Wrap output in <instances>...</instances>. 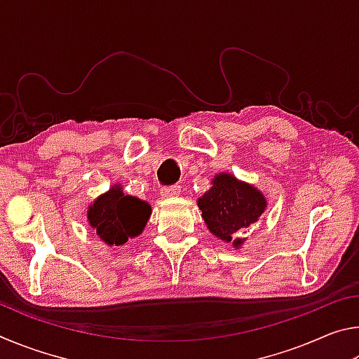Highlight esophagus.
<instances>
[{
  "label": "esophagus",
  "mask_w": 359,
  "mask_h": 359,
  "mask_svg": "<svg viewBox=\"0 0 359 359\" xmlns=\"http://www.w3.org/2000/svg\"><path fill=\"white\" fill-rule=\"evenodd\" d=\"M180 194V187L179 185H172V187H165L161 188V198H175Z\"/></svg>",
  "instance_id": "obj_1"
}]
</instances>
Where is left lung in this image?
Returning <instances> with one entry per match:
<instances>
[{
	"label": "left lung",
	"instance_id": "1",
	"mask_svg": "<svg viewBox=\"0 0 359 359\" xmlns=\"http://www.w3.org/2000/svg\"><path fill=\"white\" fill-rule=\"evenodd\" d=\"M210 184L209 190L198 198L203 220L215 238L241 248L247 242V229L267 209L264 194L255 185L236 179L231 172L214 175Z\"/></svg>",
	"mask_w": 359,
	"mask_h": 359
}]
</instances>
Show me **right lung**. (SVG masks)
Instances as JSON below:
<instances>
[{
    "instance_id": "add662e5",
    "label": "right lung",
    "mask_w": 359,
    "mask_h": 359,
    "mask_svg": "<svg viewBox=\"0 0 359 359\" xmlns=\"http://www.w3.org/2000/svg\"><path fill=\"white\" fill-rule=\"evenodd\" d=\"M150 215L147 201L125 194L123 187L114 184L88 205L87 222L106 245L123 247L142 234Z\"/></svg>"
}]
</instances>
